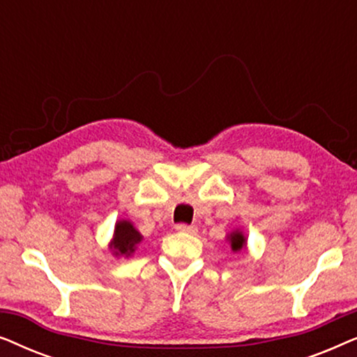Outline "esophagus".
<instances>
[{
  "instance_id": "1",
  "label": "esophagus",
  "mask_w": 357,
  "mask_h": 357,
  "mask_svg": "<svg viewBox=\"0 0 357 357\" xmlns=\"http://www.w3.org/2000/svg\"><path fill=\"white\" fill-rule=\"evenodd\" d=\"M178 232H185V234H197L198 227L197 226H187V224H178L177 226Z\"/></svg>"
}]
</instances>
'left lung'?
I'll use <instances>...</instances> for the list:
<instances>
[{
    "instance_id": "8db88e82",
    "label": "left lung",
    "mask_w": 357,
    "mask_h": 357,
    "mask_svg": "<svg viewBox=\"0 0 357 357\" xmlns=\"http://www.w3.org/2000/svg\"><path fill=\"white\" fill-rule=\"evenodd\" d=\"M226 241L229 242V245H231V250L234 253L243 252L247 248V236L243 234V231H241V229H236V231L227 234Z\"/></svg>"
}]
</instances>
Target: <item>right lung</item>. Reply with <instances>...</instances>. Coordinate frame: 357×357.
Returning a JSON list of instances; mask_svg holds the SVG:
<instances>
[{"label": "right lung", "instance_id": "add662e5", "mask_svg": "<svg viewBox=\"0 0 357 357\" xmlns=\"http://www.w3.org/2000/svg\"><path fill=\"white\" fill-rule=\"evenodd\" d=\"M141 242H143V236L133 226V222L130 219H119L115 222L114 237L109 243V248L114 257L128 258L133 255Z\"/></svg>", "mask_w": 357, "mask_h": 357}]
</instances>
